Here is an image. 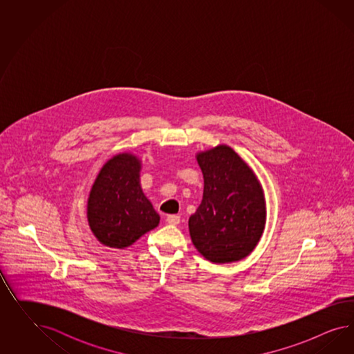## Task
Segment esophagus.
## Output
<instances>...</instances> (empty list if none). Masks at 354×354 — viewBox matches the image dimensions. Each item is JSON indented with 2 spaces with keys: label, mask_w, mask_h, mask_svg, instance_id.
<instances>
[{
  "label": "esophagus",
  "mask_w": 354,
  "mask_h": 354,
  "mask_svg": "<svg viewBox=\"0 0 354 354\" xmlns=\"http://www.w3.org/2000/svg\"><path fill=\"white\" fill-rule=\"evenodd\" d=\"M166 222L171 225H179L180 223V216L179 215H167Z\"/></svg>",
  "instance_id": "34e87169"
}]
</instances>
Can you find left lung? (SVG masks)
I'll return each mask as SVG.
<instances>
[{
  "label": "left lung",
  "mask_w": 354,
  "mask_h": 354,
  "mask_svg": "<svg viewBox=\"0 0 354 354\" xmlns=\"http://www.w3.org/2000/svg\"><path fill=\"white\" fill-rule=\"evenodd\" d=\"M196 160L204 175V194L188 221L193 245L213 263L241 261L257 247L266 225L262 184L225 144L198 151Z\"/></svg>",
  "instance_id": "8db88e82"
}]
</instances>
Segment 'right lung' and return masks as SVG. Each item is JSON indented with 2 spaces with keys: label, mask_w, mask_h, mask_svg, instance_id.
Listing matches in <instances>:
<instances>
[{
  "label": "right lung",
  "mask_w": 354,
  "mask_h": 354,
  "mask_svg": "<svg viewBox=\"0 0 354 354\" xmlns=\"http://www.w3.org/2000/svg\"><path fill=\"white\" fill-rule=\"evenodd\" d=\"M142 163L123 151L111 157L97 174L86 201L88 225L97 240L109 248L124 249L160 225L140 184Z\"/></svg>",
  "instance_id": "add662e5"
}]
</instances>
